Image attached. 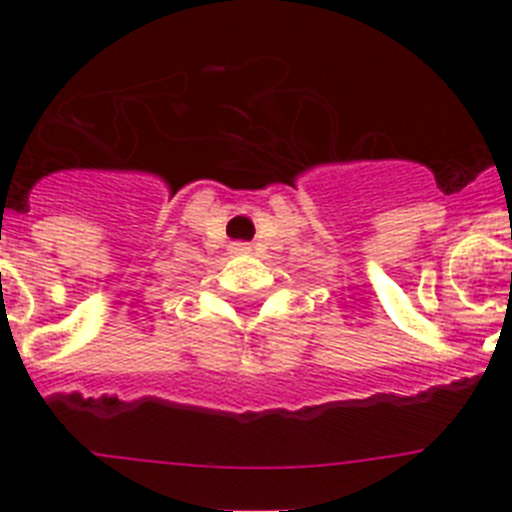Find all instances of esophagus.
<instances>
[{
	"instance_id": "1",
	"label": "esophagus",
	"mask_w": 512,
	"mask_h": 512,
	"mask_svg": "<svg viewBox=\"0 0 512 512\" xmlns=\"http://www.w3.org/2000/svg\"><path fill=\"white\" fill-rule=\"evenodd\" d=\"M230 251H233V253H248L251 248H248V243H233V246H230Z\"/></svg>"
}]
</instances>
